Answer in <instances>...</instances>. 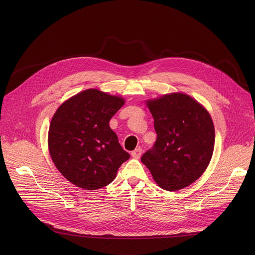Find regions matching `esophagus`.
<instances>
[{"mask_svg":"<svg viewBox=\"0 0 255 255\" xmlns=\"http://www.w3.org/2000/svg\"><path fill=\"white\" fill-rule=\"evenodd\" d=\"M141 154H142V149H141L140 147L136 148L135 150H133V151L131 152V155H132L134 158H139V157L141 156Z\"/></svg>","mask_w":255,"mask_h":255,"instance_id":"34e87169","label":"esophagus"}]
</instances>
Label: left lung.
Wrapping results in <instances>:
<instances>
[{
	"label": "left lung",
	"instance_id": "8db88e82",
	"mask_svg": "<svg viewBox=\"0 0 255 255\" xmlns=\"http://www.w3.org/2000/svg\"><path fill=\"white\" fill-rule=\"evenodd\" d=\"M157 134L141 161L163 190L175 192L197 180L212 158L215 129L206 109L181 93L146 102Z\"/></svg>",
	"mask_w": 255,
	"mask_h": 255
}]
</instances>
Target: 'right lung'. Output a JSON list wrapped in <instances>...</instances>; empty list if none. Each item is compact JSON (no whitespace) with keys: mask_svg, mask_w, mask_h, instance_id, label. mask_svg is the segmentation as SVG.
<instances>
[{"mask_svg":"<svg viewBox=\"0 0 255 255\" xmlns=\"http://www.w3.org/2000/svg\"><path fill=\"white\" fill-rule=\"evenodd\" d=\"M125 104L123 98L89 89L65 101L48 131L50 156L60 173L85 190L111 184L129 159L109 122Z\"/></svg>","mask_w":255,"mask_h":255,"instance_id":"1","label":"right lung"}]
</instances>
